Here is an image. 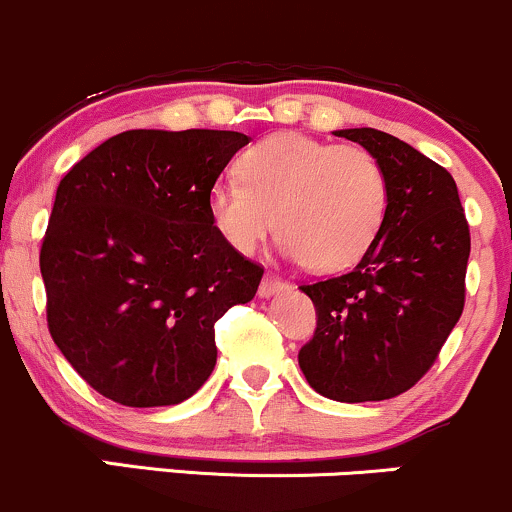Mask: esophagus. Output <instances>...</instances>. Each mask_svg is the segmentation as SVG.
I'll return each instance as SVG.
<instances>
[{
    "label": "esophagus",
    "mask_w": 512,
    "mask_h": 512,
    "mask_svg": "<svg viewBox=\"0 0 512 512\" xmlns=\"http://www.w3.org/2000/svg\"><path fill=\"white\" fill-rule=\"evenodd\" d=\"M287 287L285 280L275 278V275H266V278L261 280V287H258V295L261 297H273L278 295V292H283Z\"/></svg>",
    "instance_id": "34e87169"
}]
</instances>
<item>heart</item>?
Wrapping results in <instances>:
<instances>
[{"label":"heart","mask_w":512,"mask_h":512,"mask_svg":"<svg viewBox=\"0 0 512 512\" xmlns=\"http://www.w3.org/2000/svg\"><path fill=\"white\" fill-rule=\"evenodd\" d=\"M237 179L208 191V217L227 246L254 254L278 229L283 251L314 273L363 261L387 220L389 174L377 154L285 130L239 159Z\"/></svg>","instance_id":"1"}]
</instances>
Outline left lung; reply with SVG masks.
<instances>
[{"mask_svg":"<svg viewBox=\"0 0 512 512\" xmlns=\"http://www.w3.org/2000/svg\"><path fill=\"white\" fill-rule=\"evenodd\" d=\"M336 135L380 157L392 198L380 239L353 271L300 287L317 331L297 360L326 399L384 401L426 375L462 317L472 241L447 169L382 130Z\"/></svg>","mask_w":512,"mask_h":512,"instance_id":"1","label":"left lung"}]
</instances>
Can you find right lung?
<instances>
[{
	"label": "right lung",
	"mask_w": 512,
	"mask_h": 512,
	"mask_svg": "<svg viewBox=\"0 0 512 512\" xmlns=\"http://www.w3.org/2000/svg\"><path fill=\"white\" fill-rule=\"evenodd\" d=\"M249 137L128 130L72 166L40 249L48 329L74 370L123 406H174L217 363L215 321L263 268L227 246L208 191Z\"/></svg>",
	"instance_id": "obj_1"
}]
</instances>
